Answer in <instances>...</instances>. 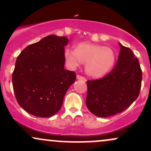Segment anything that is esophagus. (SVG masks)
Wrapping results in <instances>:
<instances>
[{
  "label": "esophagus",
  "instance_id": "34e87169",
  "mask_svg": "<svg viewBox=\"0 0 151 151\" xmlns=\"http://www.w3.org/2000/svg\"><path fill=\"white\" fill-rule=\"evenodd\" d=\"M77 79H79V80H82L84 81H86V79L84 78V77H81L80 75H77Z\"/></svg>",
  "mask_w": 151,
  "mask_h": 151
}]
</instances>
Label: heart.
<instances>
[{"label":"heart","mask_w":151,"mask_h":151,"mask_svg":"<svg viewBox=\"0 0 151 151\" xmlns=\"http://www.w3.org/2000/svg\"><path fill=\"white\" fill-rule=\"evenodd\" d=\"M64 58L67 66L75 69L85 63V72L93 78H100L113 69L116 60V54L112 48L89 42H81L74 50L66 48Z\"/></svg>","instance_id":"1"}]
</instances>
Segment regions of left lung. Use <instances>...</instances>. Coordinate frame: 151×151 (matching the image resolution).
<instances>
[{"label":"left lung","instance_id":"left-lung-1","mask_svg":"<svg viewBox=\"0 0 151 151\" xmlns=\"http://www.w3.org/2000/svg\"><path fill=\"white\" fill-rule=\"evenodd\" d=\"M116 65L108 74L87 81L86 106L99 117H109L127 109L139 95L142 71L139 62L129 47L119 42Z\"/></svg>","mask_w":151,"mask_h":151}]
</instances>
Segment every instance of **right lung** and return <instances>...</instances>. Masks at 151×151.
<instances>
[{
  "label": "right lung",
  "instance_id": "1",
  "mask_svg": "<svg viewBox=\"0 0 151 151\" xmlns=\"http://www.w3.org/2000/svg\"><path fill=\"white\" fill-rule=\"evenodd\" d=\"M68 38L48 35L30 45L15 62L12 82L15 96L24 110L38 117H50L61 108L65 95L76 80L65 70L64 51Z\"/></svg>",
  "mask_w": 151,
  "mask_h": 151
}]
</instances>
